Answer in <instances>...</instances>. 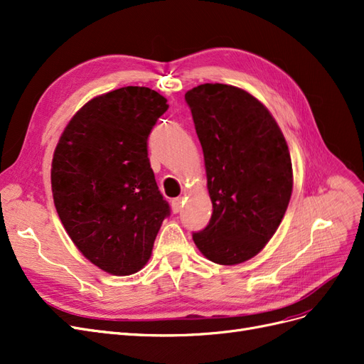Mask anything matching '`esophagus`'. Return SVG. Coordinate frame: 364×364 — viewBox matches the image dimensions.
<instances>
[{"label": "esophagus", "instance_id": "esophagus-1", "mask_svg": "<svg viewBox=\"0 0 364 364\" xmlns=\"http://www.w3.org/2000/svg\"><path fill=\"white\" fill-rule=\"evenodd\" d=\"M182 206H183V199H181V197H178V199H173V200H171V208H173V213H174V214L181 213Z\"/></svg>", "mask_w": 364, "mask_h": 364}]
</instances>
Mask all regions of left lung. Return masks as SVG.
<instances>
[{
  "label": "left lung",
  "instance_id": "8db88e82",
  "mask_svg": "<svg viewBox=\"0 0 364 364\" xmlns=\"http://www.w3.org/2000/svg\"><path fill=\"white\" fill-rule=\"evenodd\" d=\"M203 149L213 215L193 232L217 264L234 266L266 246L287 211L291 159L277 121L240 87L205 83L185 94Z\"/></svg>",
  "mask_w": 364,
  "mask_h": 364
}]
</instances>
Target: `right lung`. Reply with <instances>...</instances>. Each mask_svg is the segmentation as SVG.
Returning a JSON list of instances; mask_svg holds the SVG:
<instances>
[{"mask_svg":"<svg viewBox=\"0 0 364 364\" xmlns=\"http://www.w3.org/2000/svg\"><path fill=\"white\" fill-rule=\"evenodd\" d=\"M167 109L150 87H119L86 103L54 150L62 225L87 259L117 277L142 269L171 211L147 158L150 132Z\"/></svg>","mask_w":364,"mask_h":364,"instance_id":"obj_1","label":"right lung"}]
</instances>
